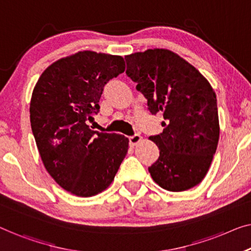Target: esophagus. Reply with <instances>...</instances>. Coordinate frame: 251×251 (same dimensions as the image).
Returning <instances> with one entry per match:
<instances>
[{
	"label": "esophagus",
	"mask_w": 251,
	"mask_h": 251,
	"mask_svg": "<svg viewBox=\"0 0 251 251\" xmlns=\"http://www.w3.org/2000/svg\"><path fill=\"white\" fill-rule=\"evenodd\" d=\"M142 141V137L140 134H134L133 136H129V144L132 145V147H135L137 143H140Z\"/></svg>",
	"instance_id": "obj_1"
}]
</instances>
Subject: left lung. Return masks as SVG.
<instances>
[{"mask_svg": "<svg viewBox=\"0 0 251 251\" xmlns=\"http://www.w3.org/2000/svg\"><path fill=\"white\" fill-rule=\"evenodd\" d=\"M127 76L148 99L150 113H162L163 130L150 136L160 150L149 167L156 184L184 192L200 184L219 143L216 96L193 65L174 51L154 48L125 56Z\"/></svg>", "mask_w": 251, "mask_h": 251, "instance_id": "left-lung-1", "label": "left lung"}]
</instances>
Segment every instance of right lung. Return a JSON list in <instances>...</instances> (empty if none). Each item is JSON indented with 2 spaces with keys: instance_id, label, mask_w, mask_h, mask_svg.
<instances>
[{
  "instance_id": "add662e5",
  "label": "right lung",
  "mask_w": 251,
  "mask_h": 251,
  "mask_svg": "<svg viewBox=\"0 0 251 251\" xmlns=\"http://www.w3.org/2000/svg\"><path fill=\"white\" fill-rule=\"evenodd\" d=\"M125 71L122 56L91 50L61 58L38 78L30 123L48 174L73 195L95 196L108 188L128 150V138L87 125L98 114L104 84Z\"/></svg>"
}]
</instances>
